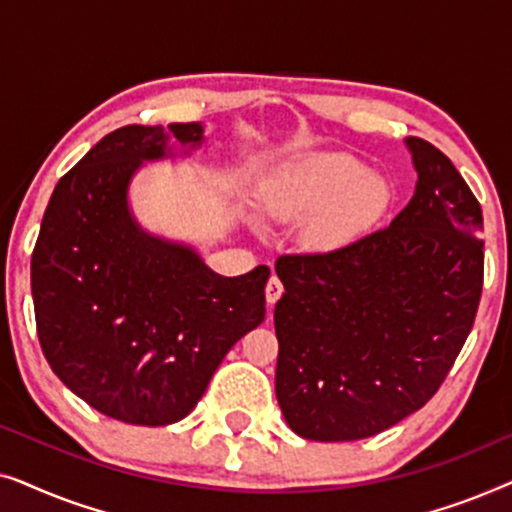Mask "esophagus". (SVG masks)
Returning a JSON list of instances; mask_svg holds the SVG:
<instances>
[{
    "label": "esophagus",
    "instance_id": "1",
    "mask_svg": "<svg viewBox=\"0 0 512 512\" xmlns=\"http://www.w3.org/2000/svg\"><path fill=\"white\" fill-rule=\"evenodd\" d=\"M282 291H284V286H282V282H279V277L272 275L268 286H265V300H268L270 307L277 303L279 296H282Z\"/></svg>",
    "mask_w": 512,
    "mask_h": 512
}]
</instances>
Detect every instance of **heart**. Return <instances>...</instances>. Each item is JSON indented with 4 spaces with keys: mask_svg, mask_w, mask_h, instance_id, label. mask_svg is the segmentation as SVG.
<instances>
[{
    "mask_svg": "<svg viewBox=\"0 0 512 512\" xmlns=\"http://www.w3.org/2000/svg\"><path fill=\"white\" fill-rule=\"evenodd\" d=\"M394 186L352 153H319L293 163L261 188L272 221L305 223V244L317 254H342L366 242L394 207ZM258 228V219H251Z\"/></svg>",
    "mask_w": 512,
    "mask_h": 512,
    "instance_id": "b5f03b06",
    "label": "heart"
}]
</instances>
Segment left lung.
I'll list each match as a JSON object with an SVG mask.
<instances>
[{
  "mask_svg": "<svg viewBox=\"0 0 512 512\" xmlns=\"http://www.w3.org/2000/svg\"><path fill=\"white\" fill-rule=\"evenodd\" d=\"M417 172L408 207L342 254L282 256L275 391L293 433L361 440L436 394L482 293V209L452 160L405 137Z\"/></svg>",
  "mask_w": 512,
  "mask_h": 512,
  "instance_id": "left-lung-1",
  "label": "left lung"
}]
</instances>
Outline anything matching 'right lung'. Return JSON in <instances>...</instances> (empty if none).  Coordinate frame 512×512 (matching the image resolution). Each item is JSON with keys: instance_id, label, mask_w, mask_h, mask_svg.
Returning a JSON list of instances; mask_svg holds the SVG:
<instances>
[{"instance_id": "obj_1", "label": "right lung", "mask_w": 512, "mask_h": 512, "mask_svg": "<svg viewBox=\"0 0 512 512\" xmlns=\"http://www.w3.org/2000/svg\"><path fill=\"white\" fill-rule=\"evenodd\" d=\"M205 139V123L109 132L58 181L41 221L32 298L48 366L125 424L184 419L230 347L265 319L268 265L223 277L132 212L144 163L191 158Z\"/></svg>"}]
</instances>
